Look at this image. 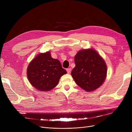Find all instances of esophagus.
<instances>
[{
  "instance_id": "esophagus-1",
  "label": "esophagus",
  "mask_w": 132,
  "mask_h": 132,
  "mask_svg": "<svg viewBox=\"0 0 132 132\" xmlns=\"http://www.w3.org/2000/svg\"><path fill=\"white\" fill-rule=\"evenodd\" d=\"M67 72L68 74H70L71 72V68H70L67 69Z\"/></svg>"
}]
</instances>
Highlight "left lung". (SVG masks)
<instances>
[{"label": "left lung", "instance_id": "obj_1", "mask_svg": "<svg viewBox=\"0 0 132 132\" xmlns=\"http://www.w3.org/2000/svg\"><path fill=\"white\" fill-rule=\"evenodd\" d=\"M75 67L71 72L74 81L87 92L95 90L104 82L107 74L105 62L95 50L79 51L74 57Z\"/></svg>", "mask_w": 132, "mask_h": 132}]
</instances>
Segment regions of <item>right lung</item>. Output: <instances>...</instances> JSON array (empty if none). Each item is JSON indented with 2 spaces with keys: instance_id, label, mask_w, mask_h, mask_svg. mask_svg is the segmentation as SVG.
Listing matches in <instances>:
<instances>
[{
  "instance_id": "1",
  "label": "right lung",
  "mask_w": 132,
  "mask_h": 132,
  "mask_svg": "<svg viewBox=\"0 0 132 132\" xmlns=\"http://www.w3.org/2000/svg\"><path fill=\"white\" fill-rule=\"evenodd\" d=\"M27 70L30 84L41 92L53 89L62 76L67 73L59 60L52 58L49 51L37 54L30 61Z\"/></svg>"
}]
</instances>
